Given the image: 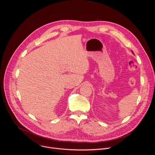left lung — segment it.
Instances as JSON below:
<instances>
[{"instance_id": "8db88e82", "label": "left lung", "mask_w": 155, "mask_h": 155, "mask_svg": "<svg viewBox=\"0 0 155 155\" xmlns=\"http://www.w3.org/2000/svg\"><path fill=\"white\" fill-rule=\"evenodd\" d=\"M132 53H133V54H134V53H133V51H132Z\"/></svg>"}]
</instances>
